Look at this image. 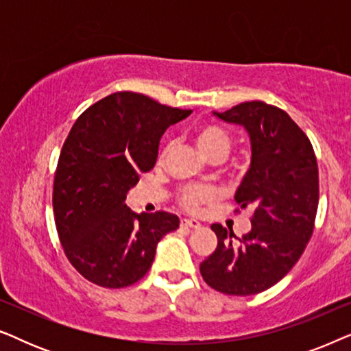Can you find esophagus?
I'll list each match as a JSON object with an SVG mask.
<instances>
[{
    "label": "esophagus",
    "mask_w": 351,
    "mask_h": 351,
    "mask_svg": "<svg viewBox=\"0 0 351 351\" xmlns=\"http://www.w3.org/2000/svg\"><path fill=\"white\" fill-rule=\"evenodd\" d=\"M180 223L182 227H186V228H193V230L201 228V223L196 219H182Z\"/></svg>",
    "instance_id": "esophagus-1"
}]
</instances>
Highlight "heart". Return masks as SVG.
Instances as JSON below:
<instances>
[{"mask_svg":"<svg viewBox=\"0 0 351 351\" xmlns=\"http://www.w3.org/2000/svg\"><path fill=\"white\" fill-rule=\"evenodd\" d=\"M195 142L198 145L199 152L208 160H213V158H222L223 160L230 150L228 134L222 128L214 126V124H203V126L196 128ZM167 148L162 150L161 158H165ZM213 198L214 191L208 189V186H186L179 195L180 204L189 210H195L199 206V203H204V201H209Z\"/></svg>","mask_w":351,"mask_h":351,"instance_id":"1","label":"heart"}]
</instances>
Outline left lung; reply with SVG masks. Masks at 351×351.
<instances>
[{"label":"left lung","mask_w":351,"mask_h":351,"mask_svg":"<svg viewBox=\"0 0 351 351\" xmlns=\"http://www.w3.org/2000/svg\"><path fill=\"white\" fill-rule=\"evenodd\" d=\"M251 142V166L237 190L239 208L254 210L251 232L214 223L217 247L199 265L203 280L228 295H252L285 278L310 241L319 201L318 165L304 131L281 108L261 100L219 113Z\"/></svg>","instance_id":"1"}]
</instances>
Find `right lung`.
<instances>
[{
	"instance_id": "right-lung-1",
	"label": "right lung",
	"mask_w": 351,
	"mask_h": 351,
	"mask_svg": "<svg viewBox=\"0 0 351 351\" xmlns=\"http://www.w3.org/2000/svg\"><path fill=\"white\" fill-rule=\"evenodd\" d=\"M191 110L137 93H114L80 114L62 147L52 208L71 265L94 285L118 289L150 270L177 215L134 213L126 196L156 165L160 138Z\"/></svg>"
}]
</instances>
